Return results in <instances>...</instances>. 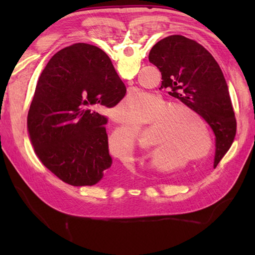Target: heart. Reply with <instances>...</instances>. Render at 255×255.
Listing matches in <instances>:
<instances>
[{
    "mask_svg": "<svg viewBox=\"0 0 255 255\" xmlns=\"http://www.w3.org/2000/svg\"><path fill=\"white\" fill-rule=\"evenodd\" d=\"M114 115L127 126L139 124L140 121L151 124L150 144L153 149L149 151V161L160 171L197 163L207 159L213 151L214 139L207 122L187 104H170L159 95L132 90L118 105ZM136 131L137 128L132 126L123 134H114L108 139V152L119 160L130 158ZM119 135L122 138V149L117 147Z\"/></svg>",
    "mask_w": 255,
    "mask_h": 255,
    "instance_id": "heart-1",
    "label": "heart"
}]
</instances>
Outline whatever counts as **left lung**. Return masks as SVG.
Masks as SVG:
<instances>
[{
    "label": "left lung",
    "mask_w": 255,
    "mask_h": 255,
    "mask_svg": "<svg viewBox=\"0 0 255 255\" xmlns=\"http://www.w3.org/2000/svg\"><path fill=\"white\" fill-rule=\"evenodd\" d=\"M149 61L160 70L162 89L195 108L215 133L214 167L234 141L235 112L225 77L217 61L197 41L172 35L156 42Z\"/></svg>",
    "instance_id": "8db88e82"
}]
</instances>
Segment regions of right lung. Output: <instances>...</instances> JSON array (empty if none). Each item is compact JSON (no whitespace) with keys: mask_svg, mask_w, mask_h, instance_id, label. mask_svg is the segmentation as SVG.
<instances>
[{"mask_svg":"<svg viewBox=\"0 0 255 255\" xmlns=\"http://www.w3.org/2000/svg\"><path fill=\"white\" fill-rule=\"evenodd\" d=\"M126 86L100 48L74 44L57 52L36 86L27 118L35 153L48 170L73 186L111 181L107 118Z\"/></svg>","mask_w":255,"mask_h":255,"instance_id":"1","label":"right lung"}]
</instances>
